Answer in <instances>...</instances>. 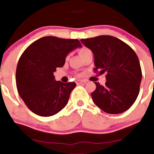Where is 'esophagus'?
I'll return each mask as SVG.
<instances>
[{
    "mask_svg": "<svg viewBox=\"0 0 154 154\" xmlns=\"http://www.w3.org/2000/svg\"><path fill=\"white\" fill-rule=\"evenodd\" d=\"M86 80H77V81H76V83H77V85H80V84H82V83H86Z\"/></svg>",
    "mask_w": 154,
    "mask_h": 154,
    "instance_id": "esophagus-1",
    "label": "esophagus"
}]
</instances>
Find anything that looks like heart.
<instances>
[{
	"label": "heart",
	"mask_w": 154,
	"mask_h": 154,
	"mask_svg": "<svg viewBox=\"0 0 154 154\" xmlns=\"http://www.w3.org/2000/svg\"><path fill=\"white\" fill-rule=\"evenodd\" d=\"M89 51V50H88V48H81V49H80V51H79V54H80V56H83V54H84L86 52H87V51Z\"/></svg>",
	"instance_id": "heart-1"
}]
</instances>
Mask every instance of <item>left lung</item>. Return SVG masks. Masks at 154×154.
I'll return each mask as SVG.
<instances>
[{"mask_svg":"<svg viewBox=\"0 0 154 154\" xmlns=\"http://www.w3.org/2000/svg\"><path fill=\"white\" fill-rule=\"evenodd\" d=\"M80 42L94 54V72L106 73L104 86L94 83L96 89L91 94L94 103L109 114L125 112L136 101L142 81V69L135 51L111 35L82 38Z\"/></svg>","mask_w":154,"mask_h":154,"instance_id":"8db88e82","label":"left lung"}]
</instances>
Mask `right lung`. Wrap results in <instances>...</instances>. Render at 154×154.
I'll list each match as a JSON object with an SVG mask.
<instances>
[{
	"mask_svg": "<svg viewBox=\"0 0 154 154\" xmlns=\"http://www.w3.org/2000/svg\"><path fill=\"white\" fill-rule=\"evenodd\" d=\"M81 47L77 39L45 36L24 51L17 65L16 86L20 97L32 112L48 117L66 106L76 83L57 81L54 72L64 66L69 52Z\"/></svg>",
	"mask_w": 154,
	"mask_h": 154,
	"instance_id": "1",
	"label": "right lung"
}]
</instances>
